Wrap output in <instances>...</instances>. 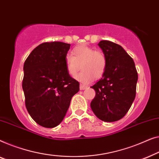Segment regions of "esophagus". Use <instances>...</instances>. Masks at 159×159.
Returning <instances> with one entry per match:
<instances>
[{"label": "esophagus", "mask_w": 159, "mask_h": 159, "mask_svg": "<svg viewBox=\"0 0 159 159\" xmlns=\"http://www.w3.org/2000/svg\"><path fill=\"white\" fill-rule=\"evenodd\" d=\"M87 88H88V86H85V85H84V84L80 85V90H84V89H86Z\"/></svg>", "instance_id": "esophagus-1"}]
</instances>
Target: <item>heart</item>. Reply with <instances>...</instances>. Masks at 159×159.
<instances>
[{"label": "heart", "instance_id": "obj_1", "mask_svg": "<svg viewBox=\"0 0 159 159\" xmlns=\"http://www.w3.org/2000/svg\"><path fill=\"white\" fill-rule=\"evenodd\" d=\"M65 62L70 75H74L79 70L80 65L81 66L82 71L75 75V79L82 84H89L93 78L99 79L104 74L107 67L104 53L86 44L73 49L72 55H66Z\"/></svg>", "mask_w": 159, "mask_h": 159}]
</instances>
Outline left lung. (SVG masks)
<instances>
[{
  "label": "left lung",
  "mask_w": 159,
  "mask_h": 159,
  "mask_svg": "<svg viewBox=\"0 0 159 159\" xmlns=\"http://www.w3.org/2000/svg\"><path fill=\"white\" fill-rule=\"evenodd\" d=\"M98 45L107 67L102 79L91 87L96 91L91 108L102 121L115 122L126 115L135 99L138 72L133 58L119 44L102 40Z\"/></svg>",
  "instance_id": "8db88e82"
}]
</instances>
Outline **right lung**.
<instances>
[{
    "label": "right lung",
    "mask_w": 159,
    "mask_h": 159,
    "mask_svg": "<svg viewBox=\"0 0 159 159\" xmlns=\"http://www.w3.org/2000/svg\"><path fill=\"white\" fill-rule=\"evenodd\" d=\"M70 44L44 42L32 51L24 65L22 88L29 114L38 125L52 128L62 121L79 83L67 70Z\"/></svg>",
    "instance_id": "obj_1"
}]
</instances>
